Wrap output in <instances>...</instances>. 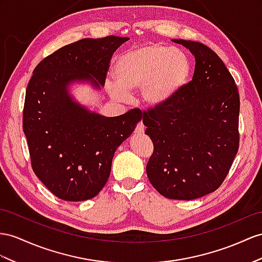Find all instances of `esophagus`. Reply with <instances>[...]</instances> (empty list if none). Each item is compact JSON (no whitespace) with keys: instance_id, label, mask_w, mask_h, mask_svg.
Here are the masks:
<instances>
[{"instance_id":"1","label":"esophagus","mask_w":262,"mask_h":262,"mask_svg":"<svg viewBox=\"0 0 262 262\" xmlns=\"http://www.w3.org/2000/svg\"><path fill=\"white\" fill-rule=\"evenodd\" d=\"M144 130H145V125L143 124V122H140V123L137 125V127H136L135 134H137V135H140V134L144 133Z\"/></svg>"}]
</instances>
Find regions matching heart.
Segmentation results:
<instances>
[{
  "instance_id": "b5f03b06",
  "label": "heart",
  "mask_w": 262,
  "mask_h": 262,
  "mask_svg": "<svg viewBox=\"0 0 262 262\" xmlns=\"http://www.w3.org/2000/svg\"><path fill=\"white\" fill-rule=\"evenodd\" d=\"M190 75V59L183 51L148 44L126 51L116 58V83H108L107 87L120 102L128 99V92L139 89L140 104L151 111H162L178 97Z\"/></svg>"
}]
</instances>
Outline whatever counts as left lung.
<instances>
[{"label": "left lung", "mask_w": 262, "mask_h": 262, "mask_svg": "<svg viewBox=\"0 0 262 262\" xmlns=\"http://www.w3.org/2000/svg\"><path fill=\"white\" fill-rule=\"evenodd\" d=\"M195 56L191 82L162 111L143 113L154 143L147 177L160 195L204 197L223 184L239 147L240 100L231 74L203 43L171 39Z\"/></svg>", "instance_id": "left-lung-1"}]
</instances>
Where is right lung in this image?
Instances as JSON below:
<instances>
[{
  "mask_svg": "<svg viewBox=\"0 0 262 262\" xmlns=\"http://www.w3.org/2000/svg\"><path fill=\"white\" fill-rule=\"evenodd\" d=\"M128 39H79L45 57L33 72L23 132L35 175L63 200L84 201L103 189L114 154L143 118L139 110L103 116L71 93L73 84H90L97 91L104 87L113 53Z\"/></svg>",
  "mask_w": 262,
  "mask_h": 262,
  "instance_id": "1",
  "label": "right lung"
}]
</instances>
